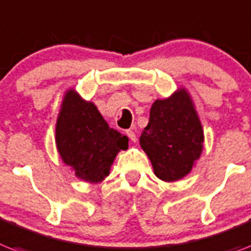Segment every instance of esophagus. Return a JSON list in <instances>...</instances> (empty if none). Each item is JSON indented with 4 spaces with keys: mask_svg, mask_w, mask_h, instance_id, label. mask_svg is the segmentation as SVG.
Returning a JSON list of instances; mask_svg holds the SVG:
<instances>
[{
    "mask_svg": "<svg viewBox=\"0 0 251 251\" xmlns=\"http://www.w3.org/2000/svg\"><path fill=\"white\" fill-rule=\"evenodd\" d=\"M126 133H127V136L129 137V140L132 141V142H136V141H137V137H136V130H134V128H129V129H128Z\"/></svg>",
    "mask_w": 251,
    "mask_h": 251,
    "instance_id": "1",
    "label": "esophagus"
}]
</instances>
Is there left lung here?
I'll use <instances>...</instances> for the list:
<instances>
[{"instance_id":"obj_1","label":"left lung","mask_w":251,"mask_h":251,"mask_svg":"<svg viewBox=\"0 0 251 251\" xmlns=\"http://www.w3.org/2000/svg\"><path fill=\"white\" fill-rule=\"evenodd\" d=\"M154 175L164 182L182 179L195 167L204 148V129L185 87L155 100L140 137Z\"/></svg>"}]
</instances>
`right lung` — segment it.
I'll return each mask as SVG.
<instances>
[{"mask_svg": "<svg viewBox=\"0 0 251 251\" xmlns=\"http://www.w3.org/2000/svg\"><path fill=\"white\" fill-rule=\"evenodd\" d=\"M56 149L64 164L76 178L90 183L102 182L128 137L110 128L97 106L74 88L64 93L55 127Z\"/></svg>", "mask_w": 251, "mask_h": 251, "instance_id": "right-lung-1", "label": "right lung"}]
</instances>
